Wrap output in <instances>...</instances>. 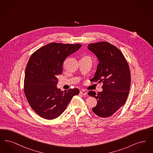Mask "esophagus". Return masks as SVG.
I'll use <instances>...</instances> for the list:
<instances>
[{"instance_id": "esophagus-1", "label": "esophagus", "mask_w": 153, "mask_h": 153, "mask_svg": "<svg viewBox=\"0 0 153 153\" xmlns=\"http://www.w3.org/2000/svg\"><path fill=\"white\" fill-rule=\"evenodd\" d=\"M80 94L81 95H84V96L87 95V91H85V90H82V91H81L80 92Z\"/></svg>"}]
</instances>
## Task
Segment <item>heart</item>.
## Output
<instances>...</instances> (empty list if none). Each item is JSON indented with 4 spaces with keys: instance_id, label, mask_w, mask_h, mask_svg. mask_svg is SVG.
<instances>
[{
    "instance_id": "b5f03b06",
    "label": "heart",
    "mask_w": 153,
    "mask_h": 153,
    "mask_svg": "<svg viewBox=\"0 0 153 153\" xmlns=\"http://www.w3.org/2000/svg\"><path fill=\"white\" fill-rule=\"evenodd\" d=\"M85 57H87V58H90V57H88V56H85Z\"/></svg>"
}]
</instances>
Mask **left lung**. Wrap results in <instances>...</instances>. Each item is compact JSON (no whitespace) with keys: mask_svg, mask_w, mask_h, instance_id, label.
Listing matches in <instances>:
<instances>
[{"mask_svg":"<svg viewBox=\"0 0 153 153\" xmlns=\"http://www.w3.org/2000/svg\"><path fill=\"white\" fill-rule=\"evenodd\" d=\"M99 59L97 70L91 82H102V91L97 94L90 91L88 95L97 100L92 108L101 117L112 116L123 106L131 85V73L128 64L123 53L108 42H99L88 45Z\"/></svg>","mask_w":153,"mask_h":153,"instance_id":"left-lung-1","label":"left lung"}]
</instances>
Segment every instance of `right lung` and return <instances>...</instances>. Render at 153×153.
<instances>
[{"mask_svg": "<svg viewBox=\"0 0 153 153\" xmlns=\"http://www.w3.org/2000/svg\"><path fill=\"white\" fill-rule=\"evenodd\" d=\"M80 44L52 42L38 49L30 57L26 67L24 92L33 110L48 120L57 118L65 110L78 88L61 91L57 88L66 57L79 49Z\"/></svg>", "mask_w": 153, "mask_h": 153, "instance_id": "add662e5", "label": "right lung"}]
</instances>
